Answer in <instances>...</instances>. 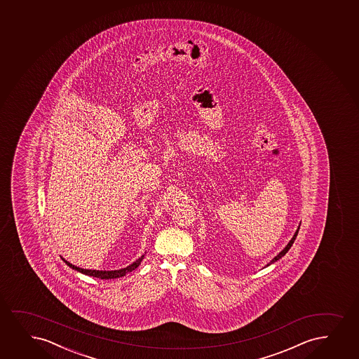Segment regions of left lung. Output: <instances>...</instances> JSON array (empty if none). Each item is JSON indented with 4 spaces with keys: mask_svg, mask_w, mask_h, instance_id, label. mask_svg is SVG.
I'll return each instance as SVG.
<instances>
[{
    "mask_svg": "<svg viewBox=\"0 0 359 359\" xmlns=\"http://www.w3.org/2000/svg\"><path fill=\"white\" fill-rule=\"evenodd\" d=\"M299 230H300V225H299V227H297V230L295 231V233H294V236H292V238L289 241V243L284 247L283 250H280V252L276 255L272 260H271L267 265L265 266V267H267V266H270L271 264H273V262H278L279 259H282V257L288 252L289 249L292 248V243H294V241H295V238H297V233H299Z\"/></svg>",
    "mask_w": 359,
    "mask_h": 359,
    "instance_id": "obj_1",
    "label": "left lung"
}]
</instances>
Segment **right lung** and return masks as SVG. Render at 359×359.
<instances>
[{"label": "right lung", "instance_id": "add662e5", "mask_svg": "<svg viewBox=\"0 0 359 359\" xmlns=\"http://www.w3.org/2000/svg\"><path fill=\"white\" fill-rule=\"evenodd\" d=\"M144 257H145V254L139 257L137 262H134L133 264H130V265L127 266V267H124V269H121V270L115 271L87 270V269H81V267H77V266L72 265L70 262H67L64 257H62V262H65V264H67L69 267H71L72 270L79 271V272L83 273V275L92 276V277L100 279H114L123 277V276L127 275L129 272H132V271L135 270L137 266L142 264V260H144Z\"/></svg>", "mask_w": 359, "mask_h": 359}]
</instances>
